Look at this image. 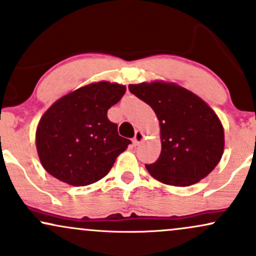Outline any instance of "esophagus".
<instances>
[{
	"label": "esophagus",
	"mask_w": 256,
	"mask_h": 256,
	"mask_svg": "<svg viewBox=\"0 0 256 256\" xmlns=\"http://www.w3.org/2000/svg\"><path fill=\"white\" fill-rule=\"evenodd\" d=\"M144 140V134L142 131H136V134L134 137V144L138 146Z\"/></svg>",
	"instance_id": "34e87169"
}]
</instances>
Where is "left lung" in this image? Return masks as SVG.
<instances>
[{
  "instance_id": "obj_1",
  "label": "left lung",
  "mask_w": 256,
  "mask_h": 256,
  "mask_svg": "<svg viewBox=\"0 0 256 256\" xmlns=\"http://www.w3.org/2000/svg\"><path fill=\"white\" fill-rule=\"evenodd\" d=\"M128 90L156 114L161 152L146 165L161 183L188 186L207 177L224 152V128L212 108L190 90L171 82L130 84Z\"/></svg>"
}]
</instances>
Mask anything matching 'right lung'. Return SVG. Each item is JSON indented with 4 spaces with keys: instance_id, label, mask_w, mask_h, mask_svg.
I'll return each mask as SVG.
<instances>
[{
    "instance_id": "1",
    "label": "right lung",
    "mask_w": 256,
    "mask_h": 256,
    "mask_svg": "<svg viewBox=\"0 0 256 256\" xmlns=\"http://www.w3.org/2000/svg\"><path fill=\"white\" fill-rule=\"evenodd\" d=\"M125 91V85L118 83H91L66 94L46 110L37 126L36 148L49 174L85 186L110 172L131 143L107 118Z\"/></svg>"
}]
</instances>
